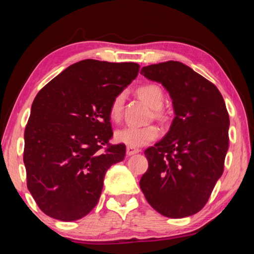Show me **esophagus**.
<instances>
[{
	"instance_id": "obj_1",
	"label": "esophagus",
	"mask_w": 254,
	"mask_h": 254,
	"mask_svg": "<svg viewBox=\"0 0 254 254\" xmlns=\"http://www.w3.org/2000/svg\"><path fill=\"white\" fill-rule=\"evenodd\" d=\"M140 150L135 149V148H131V147H127V156H133V154L139 153Z\"/></svg>"
}]
</instances>
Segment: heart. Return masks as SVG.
<instances>
[{
  "instance_id": "b5f03b06",
  "label": "heart",
  "mask_w": 254,
  "mask_h": 254,
  "mask_svg": "<svg viewBox=\"0 0 254 254\" xmlns=\"http://www.w3.org/2000/svg\"><path fill=\"white\" fill-rule=\"evenodd\" d=\"M137 95L152 109H160L163 103V92L158 85H143L137 89ZM124 94L114 97L110 106V117L113 121H119L122 117ZM159 136V128L156 126L143 127L128 126L115 132V141L131 148H140L152 142Z\"/></svg>"
}]
</instances>
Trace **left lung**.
<instances>
[{
  "label": "left lung",
  "mask_w": 254,
  "mask_h": 254,
  "mask_svg": "<svg viewBox=\"0 0 254 254\" xmlns=\"http://www.w3.org/2000/svg\"><path fill=\"white\" fill-rule=\"evenodd\" d=\"M141 74L169 93L175 118L167 134L144 151L149 168L140 188L163 216H190L207 203L224 169L230 127L225 102L216 86L183 63L145 66Z\"/></svg>",
  "instance_id": "obj_1"
}]
</instances>
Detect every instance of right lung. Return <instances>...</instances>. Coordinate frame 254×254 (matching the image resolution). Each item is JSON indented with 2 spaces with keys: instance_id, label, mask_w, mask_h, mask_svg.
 Wrapping results in <instances>:
<instances>
[{
  "instance_id": "1",
  "label": "right lung",
  "mask_w": 254,
  "mask_h": 254,
  "mask_svg": "<svg viewBox=\"0 0 254 254\" xmlns=\"http://www.w3.org/2000/svg\"><path fill=\"white\" fill-rule=\"evenodd\" d=\"M134 63L85 59L37 94L24 131L28 189L39 208L64 222L79 220L100 199L107 169L126 157L109 143L110 106L135 79Z\"/></svg>"
}]
</instances>
